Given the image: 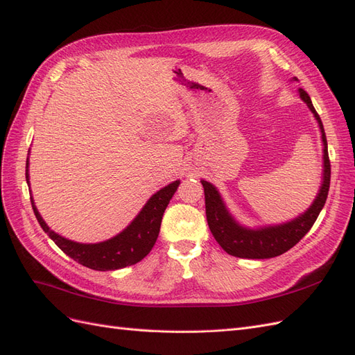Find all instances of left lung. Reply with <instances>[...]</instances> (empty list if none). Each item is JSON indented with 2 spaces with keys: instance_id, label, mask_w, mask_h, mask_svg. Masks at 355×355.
Segmentation results:
<instances>
[{
  "instance_id": "8db88e82",
  "label": "left lung",
  "mask_w": 355,
  "mask_h": 355,
  "mask_svg": "<svg viewBox=\"0 0 355 355\" xmlns=\"http://www.w3.org/2000/svg\"><path fill=\"white\" fill-rule=\"evenodd\" d=\"M293 81H297L295 77ZM299 98L306 103L309 111L313 112L318 123L321 142H323V175H321V187L313 204L292 220L277 225H263V227H244L235 219L225 204L220 192L210 182L201 179L206 198V216L209 228L214 240L219 243L222 249L231 256L244 257V259H270L280 256L292 249L295 244L305 237L317 220L321 209L324 207L330 187V161L327 153L326 133L320 116L314 108L313 102L304 89H299Z\"/></svg>"
}]
</instances>
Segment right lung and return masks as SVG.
Here are the masks:
<instances>
[{
	"label": "right lung",
	"instance_id": "add662e5",
	"mask_svg": "<svg viewBox=\"0 0 355 355\" xmlns=\"http://www.w3.org/2000/svg\"><path fill=\"white\" fill-rule=\"evenodd\" d=\"M28 167L29 161L26 158V182L29 184ZM179 184L180 180H175L157 191L146 201L142 210L137 213V216L120 234L101 243H77L62 237V235L49 228V225L41 218L32 197L31 204L41 228L56 243L63 253H67L75 262L87 266L90 270L114 271L141 262L151 252L159 234L164 210L171 197L175 196Z\"/></svg>",
	"mask_w": 355,
	"mask_h": 355
}]
</instances>
